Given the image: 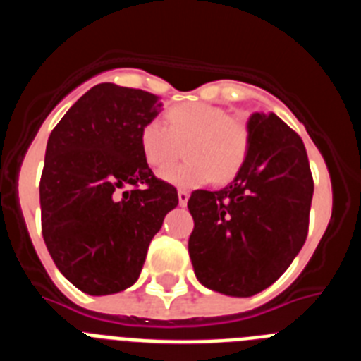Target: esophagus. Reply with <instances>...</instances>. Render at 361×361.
I'll use <instances>...</instances> for the list:
<instances>
[{
	"instance_id": "1",
	"label": "esophagus",
	"mask_w": 361,
	"mask_h": 361,
	"mask_svg": "<svg viewBox=\"0 0 361 361\" xmlns=\"http://www.w3.org/2000/svg\"><path fill=\"white\" fill-rule=\"evenodd\" d=\"M188 199H190V191L178 190V204H180V206H186Z\"/></svg>"
}]
</instances>
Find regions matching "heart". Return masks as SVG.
I'll return each instance as SVG.
<instances>
[{
	"label": "heart",
	"instance_id": "obj_1",
	"mask_svg": "<svg viewBox=\"0 0 361 361\" xmlns=\"http://www.w3.org/2000/svg\"><path fill=\"white\" fill-rule=\"evenodd\" d=\"M139 146L153 170H164L177 161L184 146L188 161L162 171L161 177L191 190L212 180L228 183L240 171L250 152V128L224 108L183 103L166 111V124L157 119L142 124Z\"/></svg>",
	"mask_w": 361,
	"mask_h": 361
}]
</instances>
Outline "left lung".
Masks as SVG:
<instances>
[{
    "mask_svg": "<svg viewBox=\"0 0 361 361\" xmlns=\"http://www.w3.org/2000/svg\"><path fill=\"white\" fill-rule=\"evenodd\" d=\"M247 128L250 152L235 180L188 200L197 279L229 296L257 295L291 266L307 238L314 191L298 133L275 114H253Z\"/></svg>",
    "mask_w": 361,
    "mask_h": 361,
    "instance_id": "left-lung-1",
    "label": "left lung"
}]
</instances>
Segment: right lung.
I'll return each mask as SVG.
<instances>
[{
  "mask_svg": "<svg viewBox=\"0 0 361 361\" xmlns=\"http://www.w3.org/2000/svg\"><path fill=\"white\" fill-rule=\"evenodd\" d=\"M161 106L149 92L101 82L49 137L39 183L43 238L57 269L86 295L133 286L153 235L178 204L177 190L153 175L139 146L142 124Z\"/></svg>",
  "mask_w": 361,
  "mask_h": 361,
  "instance_id": "1",
  "label": "right lung"
}]
</instances>
